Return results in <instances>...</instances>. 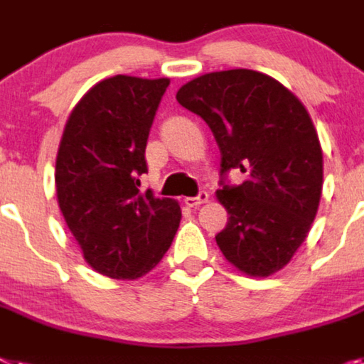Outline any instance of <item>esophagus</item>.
<instances>
[{"label":"esophagus","instance_id":"1","mask_svg":"<svg viewBox=\"0 0 364 364\" xmlns=\"http://www.w3.org/2000/svg\"><path fill=\"white\" fill-rule=\"evenodd\" d=\"M207 201H209V194H207L205 191H201L198 196L185 198V203H187L188 207H200L201 203H207Z\"/></svg>","mask_w":364,"mask_h":364}]
</instances>
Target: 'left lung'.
I'll return each mask as SVG.
<instances>
[{"instance_id": "obj_1", "label": "left lung", "mask_w": 364, "mask_h": 364, "mask_svg": "<svg viewBox=\"0 0 364 364\" xmlns=\"http://www.w3.org/2000/svg\"><path fill=\"white\" fill-rule=\"evenodd\" d=\"M176 97L205 120L222 155L216 198L229 220L218 248L248 276L281 270L309 233L322 194V148L309 112L276 79L244 68L192 79ZM229 169L247 181L229 186Z\"/></svg>"}]
</instances>
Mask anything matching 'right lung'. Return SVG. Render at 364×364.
<instances>
[{"mask_svg":"<svg viewBox=\"0 0 364 364\" xmlns=\"http://www.w3.org/2000/svg\"><path fill=\"white\" fill-rule=\"evenodd\" d=\"M168 79L114 75L73 107L60 139L55 187L85 261L112 279L159 264L179 228L176 200L139 191L146 142Z\"/></svg>","mask_w":364,"mask_h":364,"instance_id":"1","label":"right lung"}]
</instances>
